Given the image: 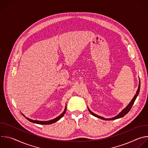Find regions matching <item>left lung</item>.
<instances>
[{"label":"left lung","instance_id":"left-lung-1","mask_svg":"<svg viewBox=\"0 0 148 148\" xmlns=\"http://www.w3.org/2000/svg\"><path fill=\"white\" fill-rule=\"evenodd\" d=\"M140 79H139V86H138V90H137V91H136V94L135 95V96H134V98H132V101H131L130 102V103L127 105V107H126L125 108H124L118 115H116V116H115V117H114V118H110V119H109V118H107V119L104 118H103V117H102V116H99V115H96L95 114L93 113L92 111H91V110H90L88 108V111H90V112L93 116H95V117H97V118H99V119H103V120H114V119H118V118H122V117H123V116H125L126 114H127V113L130 111V110L131 109V108H132V107L133 104L134 103V102H135V101L136 97H138V94H139V90H140Z\"/></svg>","mask_w":148,"mask_h":148}]
</instances>
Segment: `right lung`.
Listing matches in <instances>:
<instances>
[{
  "instance_id": "obj_1",
  "label": "right lung",
  "mask_w": 148,
  "mask_h": 148,
  "mask_svg": "<svg viewBox=\"0 0 148 148\" xmlns=\"http://www.w3.org/2000/svg\"><path fill=\"white\" fill-rule=\"evenodd\" d=\"M66 107H65V110L64 111V112H63L60 115H59L58 116H57V118L53 119H51V120H50V121H37V120H33V119H31L27 117H26L25 115H24L22 113V114L23 115V116H25L28 121L33 122V123H37V124H41V125H49V124H51V123H55L57 121H58V120H60L62 116L63 115H64L66 112Z\"/></svg>"
}]
</instances>
